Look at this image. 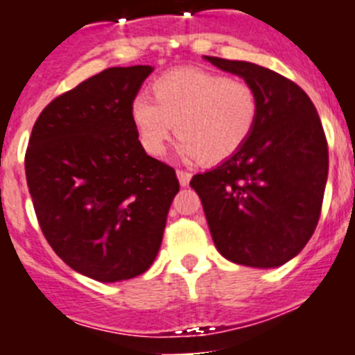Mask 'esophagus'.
<instances>
[{"mask_svg": "<svg viewBox=\"0 0 355 355\" xmlns=\"http://www.w3.org/2000/svg\"><path fill=\"white\" fill-rule=\"evenodd\" d=\"M175 174H178V180H180L181 187H188V184H190V180H192V174H190V172L178 171Z\"/></svg>", "mask_w": 355, "mask_h": 355, "instance_id": "esophagus-1", "label": "esophagus"}]
</instances>
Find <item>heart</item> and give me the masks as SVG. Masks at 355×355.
I'll return each instance as SVG.
<instances>
[{"label": "heart", "mask_w": 355, "mask_h": 355, "mask_svg": "<svg viewBox=\"0 0 355 355\" xmlns=\"http://www.w3.org/2000/svg\"><path fill=\"white\" fill-rule=\"evenodd\" d=\"M150 92L155 102L140 94L130 106L131 122L150 156H162L175 131L184 159L220 163L245 146L258 121V92L241 78L175 69L156 78Z\"/></svg>", "instance_id": "b5f03b06"}]
</instances>
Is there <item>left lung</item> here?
I'll use <instances>...</instances> for the list:
<instances>
[{
    "instance_id": "obj_1",
    "label": "left lung",
    "mask_w": 355,
    "mask_h": 355,
    "mask_svg": "<svg viewBox=\"0 0 355 355\" xmlns=\"http://www.w3.org/2000/svg\"><path fill=\"white\" fill-rule=\"evenodd\" d=\"M252 85L259 114L236 155L196 174L216 250L229 261L275 268L306 247L318 224L329 149L316 108L299 85L250 62L205 56Z\"/></svg>"
}]
</instances>
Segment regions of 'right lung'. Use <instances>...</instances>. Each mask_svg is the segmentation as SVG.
Masks as SVG:
<instances>
[{"label": "right lung", "mask_w": 355, "mask_h": 355, "mask_svg": "<svg viewBox=\"0 0 355 355\" xmlns=\"http://www.w3.org/2000/svg\"><path fill=\"white\" fill-rule=\"evenodd\" d=\"M150 65L110 67L53 99L24 156L40 229L58 256L90 279L117 283L153 265L175 171L150 158L130 106Z\"/></svg>", "instance_id": "add662e5"}]
</instances>
